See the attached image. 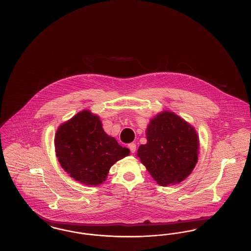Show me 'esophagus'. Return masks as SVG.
<instances>
[{"mask_svg":"<svg viewBox=\"0 0 251 251\" xmlns=\"http://www.w3.org/2000/svg\"><path fill=\"white\" fill-rule=\"evenodd\" d=\"M128 147H129L131 153H135V150H136V145H135V143H130L128 145Z\"/></svg>","mask_w":251,"mask_h":251,"instance_id":"1","label":"esophagus"}]
</instances>
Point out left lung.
I'll list each match as a JSON object with an SVG mask.
<instances>
[{
    "label": "left lung",
    "mask_w": 251,
    "mask_h": 251,
    "mask_svg": "<svg viewBox=\"0 0 251 251\" xmlns=\"http://www.w3.org/2000/svg\"><path fill=\"white\" fill-rule=\"evenodd\" d=\"M147 143L136 155L161 186L185 179L198 162L199 136L193 127L172 112H162L150 120Z\"/></svg>",
    "instance_id": "left-lung-1"
}]
</instances>
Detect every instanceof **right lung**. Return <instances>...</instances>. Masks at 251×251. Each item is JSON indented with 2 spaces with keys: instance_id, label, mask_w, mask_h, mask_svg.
I'll list each match as a JSON object with an SVG mask.
<instances>
[{
  "instance_id": "obj_1",
  "label": "right lung",
  "mask_w": 251,
  "mask_h": 251,
  "mask_svg": "<svg viewBox=\"0 0 251 251\" xmlns=\"http://www.w3.org/2000/svg\"><path fill=\"white\" fill-rule=\"evenodd\" d=\"M54 145L62 168L75 180L91 186L105 181L110 168L130 154L128 148L104 132L99 116L88 110L59 126Z\"/></svg>"
}]
</instances>
